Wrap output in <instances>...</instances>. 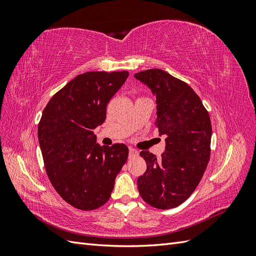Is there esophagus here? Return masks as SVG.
Here are the masks:
<instances>
[{
  "instance_id": "esophagus-1",
  "label": "esophagus",
  "mask_w": 256,
  "mask_h": 256,
  "mask_svg": "<svg viewBox=\"0 0 256 256\" xmlns=\"http://www.w3.org/2000/svg\"><path fill=\"white\" fill-rule=\"evenodd\" d=\"M138 150H134V148H129V158H132V157H136L138 156Z\"/></svg>"
}]
</instances>
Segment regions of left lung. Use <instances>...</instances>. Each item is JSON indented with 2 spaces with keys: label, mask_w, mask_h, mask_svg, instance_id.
Here are the masks:
<instances>
[{
  "label": "left lung",
  "mask_w": 256,
  "mask_h": 256,
  "mask_svg": "<svg viewBox=\"0 0 256 256\" xmlns=\"http://www.w3.org/2000/svg\"><path fill=\"white\" fill-rule=\"evenodd\" d=\"M134 78L156 96V127L166 138L161 158L140 152L147 168L138 178V192L154 208H174L192 194L204 175L210 158V118L196 92L166 72L148 69Z\"/></svg>",
  "instance_id": "1"
}]
</instances>
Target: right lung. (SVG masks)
<instances>
[{
    "label": "right lung",
    "instance_id": "obj_1",
    "mask_svg": "<svg viewBox=\"0 0 256 256\" xmlns=\"http://www.w3.org/2000/svg\"><path fill=\"white\" fill-rule=\"evenodd\" d=\"M128 76V72L76 76L53 95L38 124V141L53 188L81 210H94L109 200L127 161L125 144L100 146L92 130L104 124L106 104Z\"/></svg>",
    "mask_w": 256,
    "mask_h": 256
}]
</instances>
